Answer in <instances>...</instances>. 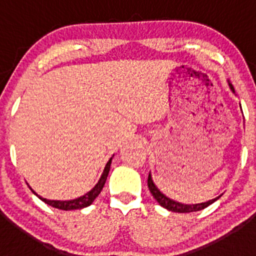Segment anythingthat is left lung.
Returning a JSON list of instances; mask_svg holds the SVG:
<instances>
[{"mask_svg":"<svg viewBox=\"0 0 256 256\" xmlns=\"http://www.w3.org/2000/svg\"><path fill=\"white\" fill-rule=\"evenodd\" d=\"M229 86H230V89L234 92L233 85L229 84ZM147 186H148V190L150 192H151V194L154 196V198L158 202L160 206H162V207L168 209V210L171 212H177V213H190V212L202 210V209L207 208L208 206H210L212 203H214L216 200H219V197H220V196H219L218 198H214V200H208V202L204 203H198V204H183V203H178L176 200H170V198L166 197L164 193L160 192V190H157L156 186H154V180H152L151 174H148V178H147Z\"/></svg>","mask_w":256,"mask_h":256,"instance_id":"obj_1","label":"left lung"}]
</instances>
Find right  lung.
I'll use <instances>...</instances> for the list:
<instances>
[{
    "label": "right lung",
    "instance_id": "right-lung-1",
    "mask_svg": "<svg viewBox=\"0 0 256 256\" xmlns=\"http://www.w3.org/2000/svg\"><path fill=\"white\" fill-rule=\"evenodd\" d=\"M112 160H109V162L106 164V166H105V170L104 172H102V177H100L99 182L96 183V186H95L94 188H92L90 192H88L86 194L82 196V197L76 198V200H46V198H42L40 196H38L37 193L34 192V190H32V192L34 193L36 196H37L38 198H40V200H43L44 203H47V204L52 206V207L56 208V209H62V210H74V209H82V208H85L88 207V206L92 204V202H94L95 198L99 196V193L102 192V187H104L105 182H106V178H108V174H109V171H110V164H112Z\"/></svg>",
    "mask_w": 256,
    "mask_h": 256
}]
</instances>
